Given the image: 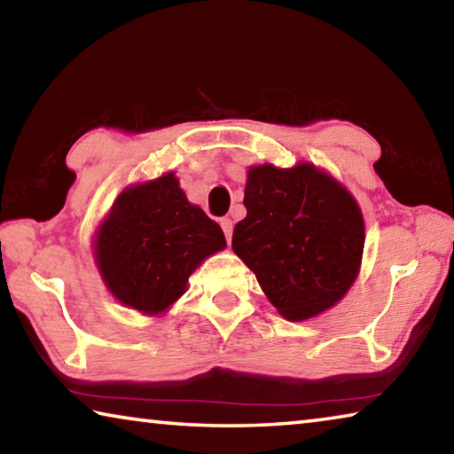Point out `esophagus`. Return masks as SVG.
Segmentation results:
<instances>
[{
  "mask_svg": "<svg viewBox=\"0 0 454 454\" xmlns=\"http://www.w3.org/2000/svg\"><path fill=\"white\" fill-rule=\"evenodd\" d=\"M220 226H222V230H224V234H226V240H230V238H232L234 222L230 220V218H222V220H220Z\"/></svg>",
  "mask_w": 454,
  "mask_h": 454,
  "instance_id": "1",
  "label": "esophagus"
}]
</instances>
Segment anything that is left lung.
Instances as JSON below:
<instances>
[{
  "label": "left lung",
  "mask_w": 454,
  "mask_h": 454,
  "mask_svg": "<svg viewBox=\"0 0 454 454\" xmlns=\"http://www.w3.org/2000/svg\"><path fill=\"white\" fill-rule=\"evenodd\" d=\"M232 248L284 318L328 310L356 280L364 220L356 200L312 164L252 166Z\"/></svg>",
  "instance_id": "left-lung-1"
}]
</instances>
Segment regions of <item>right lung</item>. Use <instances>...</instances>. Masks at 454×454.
Here are the masks:
<instances>
[{
    "instance_id": "obj_1",
    "label": "right lung",
    "mask_w": 454,
    "mask_h": 454,
    "mask_svg": "<svg viewBox=\"0 0 454 454\" xmlns=\"http://www.w3.org/2000/svg\"><path fill=\"white\" fill-rule=\"evenodd\" d=\"M224 246L222 228L188 202L170 172L121 192L96 234V264L121 304L160 314L186 292L202 260Z\"/></svg>"
}]
</instances>
